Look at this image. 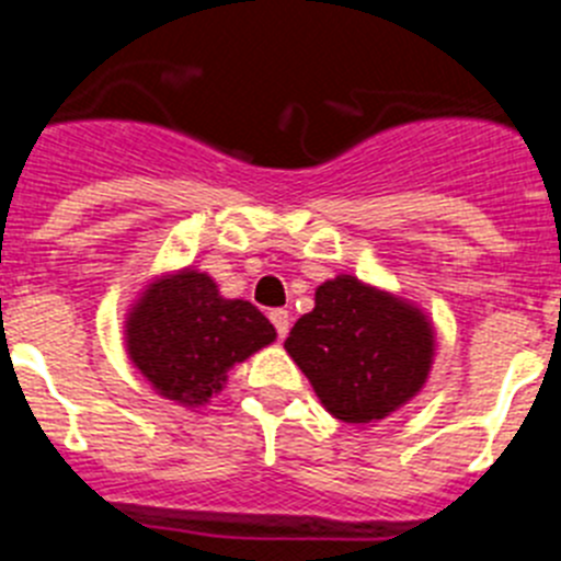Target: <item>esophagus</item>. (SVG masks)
<instances>
[{"mask_svg": "<svg viewBox=\"0 0 561 561\" xmlns=\"http://www.w3.org/2000/svg\"><path fill=\"white\" fill-rule=\"evenodd\" d=\"M270 320H272V325H275V331H277V340H284V336L289 334V325H291L289 311L272 309V311H270Z\"/></svg>", "mask_w": 561, "mask_h": 561, "instance_id": "obj_1", "label": "esophagus"}]
</instances>
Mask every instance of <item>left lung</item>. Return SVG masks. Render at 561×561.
<instances>
[{"label": "left lung", "instance_id": "left-lung-1", "mask_svg": "<svg viewBox=\"0 0 561 561\" xmlns=\"http://www.w3.org/2000/svg\"><path fill=\"white\" fill-rule=\"evenodd\" d=\"M286 351L331 415L370 424L421 390L433 329L399 297L340 275L317 289L314 311L297 320Z\"/></svg>", "mask_w": 561, "mask_h": 561}]
</instances>
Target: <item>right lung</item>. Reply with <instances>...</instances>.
Returning a JSON list of instances; mask_svg holds the SVG:
<instances>
[{"instance_id":"add662e5","label":"right lung","mask_w":561,"mask_h":561,"mask_svg":"<svg viewBox=\"0 0 561 561\" xmlns=\"http://www.w3.org/2000/svg\"><path fill=\"white\" fill-rule=\"evenodd\" d=\"M126 331L134 365L182 404L210 399L236 362L275 340L250 300H225L210 277L191 270L148 286Z\"/></svg>"}]
</instances>
